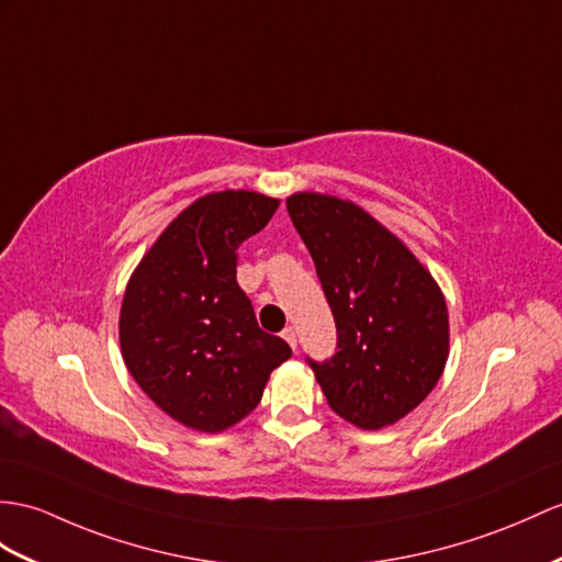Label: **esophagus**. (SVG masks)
I'll list each match as a JSON object with an SVG mask.
<instances>
[{"mask_svg":"<svg viewBox=\"0 0 562 562\" xmlns=\"http://www.w3.org/2000/svg\"><path fill=\"white\" fill-rule=\"evenodd\" d=\"M281 336H283V340H285V344H289V346H291L293 350L297 348V336H295V328H293V326H285V328H283V334H281Z\"/></svg>","mask_w":562,"mask_h":562,"instance_id":"obj_1","label":"esophagus"}]
</instances>
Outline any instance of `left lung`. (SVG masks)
<instances>
[{"instance_id": "1", "label": "left lung", "mask_w": 562, "mask_h": 562, "mask_svg": "<svg viewBox=\"0 0 562 562\" xmlns=\"http://www.w3.org/2000/svg\"><path fill=\"white\" fill-rule=\"evenodd\" d=\"M334 312L338 350L310 367L338 417L360 429L403 419L439 384L450 350L446 297L407 245L360 204L285 200Z\"/></svg>"}]
</instances>
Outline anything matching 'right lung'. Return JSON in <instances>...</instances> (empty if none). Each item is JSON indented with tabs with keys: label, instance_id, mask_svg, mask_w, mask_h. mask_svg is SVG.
I'll return each instance as SVG.
<instances>
[{
	"label": "right lung",
	"instance_id": "right-lung-1",
	"mask_svg": "<svg viewBox=\"0 0 562 562\" xmlns=\"http://www.w3.org/2000/svg\"><path fill=\"white\" fill-rule=\"evenodd\" d=\"M277 210V198L255 190L202 195L131 273L119 314L123 362L147 398L188 429L234 427L291 358L283 338L257 326L236 281V248Z\"/></svg>",
	"mask_w": 562,
	"mask_h": 562
}]
</instances>
